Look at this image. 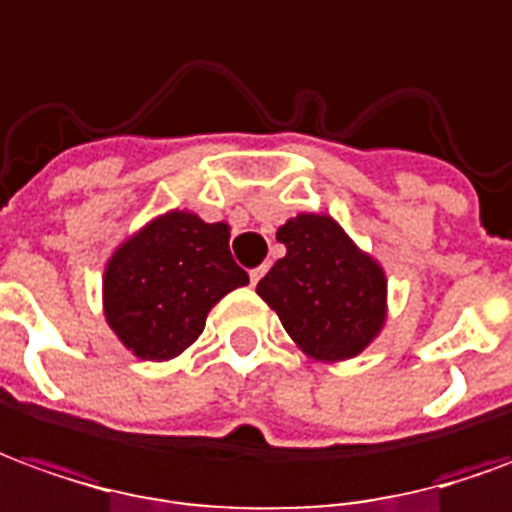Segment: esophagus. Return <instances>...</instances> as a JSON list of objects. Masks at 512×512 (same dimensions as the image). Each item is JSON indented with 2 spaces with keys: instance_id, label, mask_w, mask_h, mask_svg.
Returning a JSON list of instances; mask_svg holds the SVG:
<instances>
[{
  "instance_id": "1",
  "label": "esophagus",
  "mask_w": 512,
  "mask_h": 512,
  "mask_svg": "<svg viewBox=\"0 0 512 512\" xmlns=\"http://www.w3.org/2000/svg\"><path fill=\"white\" fill-rule=\"evenodd\" d=\"M264 273H267V264H262V267H256V270H250V284L256 286L259 281L264 278Z\"/></svg>"
}]
</instances>
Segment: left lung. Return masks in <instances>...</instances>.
<instances>
[{
    "label": "left lung",
    "mask_w": 512,
    "mask_h": 512,
    "mask_svg": "<svg viewBox=\"0 0 512 512\" xmlns=\"http://www.w3.org/2000/svg\"><path fill=\"white\" fill-rule=\"evenodd\" d=\"M275 237L286 245V256L256 292L292 342L322 364L364 353L389 317V281L378 259L322 212L289 217Z\"/></svg>",
    "instance_id": "8db88e82"
}]
</instances>
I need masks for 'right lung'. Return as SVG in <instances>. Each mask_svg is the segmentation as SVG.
<instances>
[{
	"instance_id": "add662e5",
	"label": "right lung",
	"mask_w": 512,
	"mask_h": 512,
	"mask_svg": "<svg viewBox=\"0 0 512 512\" xmlns=\"http://www.w3.org/2000/svg\"><path fill=\"white\" fill-rule=\"evenodd\" d=\"M228 223L170 209L123 239L104 264V320L143 361H170L204 333L209 311L248 273L231 259Z\"/></svg>"
}]
</instances>
